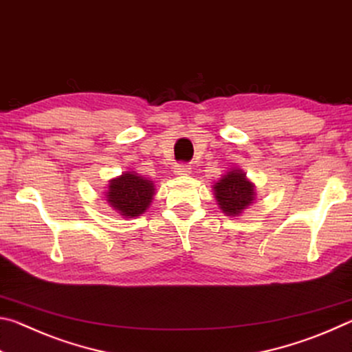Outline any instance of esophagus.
Returning <instances> with one entry per match:
<instances>
[{
    "instance_id": "1",
    "label": "esophagus",
    "mask_w": 352,
    "mask_h": 352,
    "mask_svg": "<svg viewBox=\"0 0 352 352\" xmlns=\"http://www.w3.org/2000/svg\"><path fill=\"white\" fill-rule=\"evenodd\" d=\"M174 172H175V175H178V177H188V175H190V172H192V168H190V166H188V164H175V168H174Z\"/></svg>"
}]
</instances>
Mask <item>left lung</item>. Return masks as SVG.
Returning <instances> with one entry per match:
<instances>
[{"instance_id": "1", "label": "left lung", "mask_w": 352, "mask_h": 352, "mask_svg": "<svg viewBox=\"0 0 352 352\" xmlns=\"http://www.w3.org/2000/svg\"><path fill=\"white\" fill-rule=\"evenodd\" d=\"M212 189L220 210L231 217L241 216L256 199L254 184L248 180L243 170L237 168L226 172Z\"/></svg>"}]
</instances>
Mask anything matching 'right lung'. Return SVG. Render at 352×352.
<instances>
[{"instance_id":"add662e5","label":"right lung","mask_w":352,"mask_h":352,"mask_svg":"<svg viewBox=\"0 0 352 352\" xmlns=\"http://www.w3.org/2000/svg\"><path fill=\"white\" fill-rule=\"evenodd\" d=\"M155 186L151 180L135 172H124L109 183L105 199L111 208L127 219L141 216L151 206Z\"/></svg>"}]
</instances>
